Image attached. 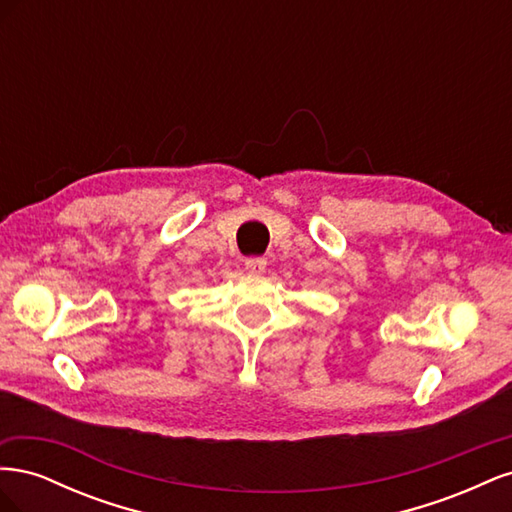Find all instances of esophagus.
<instances>
[{"instance_id": "obj_1", "label": "esophagus", "mask_w": 512, "mask_h": 512, "mask_svg": "<svg viewBox=\"0 0 512 512\" xmlns=\"http://www.w3.org/2000/svg\"><path fill=\"white\" fill-rule=\"evenodd\" d=\"M245 269L250 273H262L267 269V260L265 258H247L245 260Z\"/></svg>"}]
</instances>
